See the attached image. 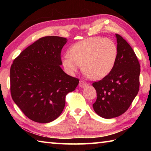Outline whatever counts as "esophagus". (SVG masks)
Here are the masks:
<instances>
[{"label": "esophagus", "instance_id": "34e87169", "mask_svg": "<svg viewBox=\"0 0 151 151\" xmlns=\"http://www.w3.org/2000/svg\"><path fill=\"white\" fill-rule=\"evenodd\" d=\"M88 85V84L86 83L85 81H81L79 82V84H78V86L80 88H85V86H86Z\"/></svg>", "mask_w": 151, "mask_h": 151}]
</instances>
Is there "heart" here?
I'll use <instances>...</instances> for the list:
<instances>
[{
	"label": "heart",
	"instance_id": "heart-1",
	"mask_svg": "<svg viewBox=\"0 0 151 151\" xmlns=\"http://www.w3.org/2000/svg\"><path fill=\"white\" fill-rule=\"evenodd\" d=\"M117 55L118 48L113 40L91 37L73 45L61 58V64L70 75L83 65V72L88 78L99 80L111 72Z\"/></svg>",
	"mask_w": 151,
	"mask_h": 151
}]
</instances>
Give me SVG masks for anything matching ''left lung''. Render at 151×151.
Instances as JSON below:
<instances>
[{
    "instance_id": "left-lung-1",
    "label": "left lung",
    "mask_w": 151,
    "mask_h": 151,
    "mask_svg": "<svg viewBox=\"0 0 151 151\" xmlns=\"http://www.w3.org/2000/svg\"><path fill=\"white\" fill-rule=\"evenodd\" d=\"M118 55L113 68L102 80L94 82L96 101L93 104L96 113L112 119L126 112L139 90L140 64L126 40L116 34Z\"/></svg>"
}]
</instances>
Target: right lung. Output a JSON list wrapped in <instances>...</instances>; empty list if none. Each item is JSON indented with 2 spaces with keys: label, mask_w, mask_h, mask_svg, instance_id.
Instances as JSON below:
<instances>
[{
  "label": "right lung",
  "mask_w": 151,
  "mask_h": 151,
  "mask_svg": "<svg viewBox=\"0 0 151 151\" xmlns=\"http://www.w3.org/2000/svg\"><path fill=\"white\" fill-rule=\"evenodd\" d=\"M67 39L48 36L21 52L12 64L11 93L15 104L32 121L47 123L60 115L66 95L75 90L78 78L61 68L60 53Z\"/></svg>",
  "instance_id": "add662e5"
}]
</instances>
